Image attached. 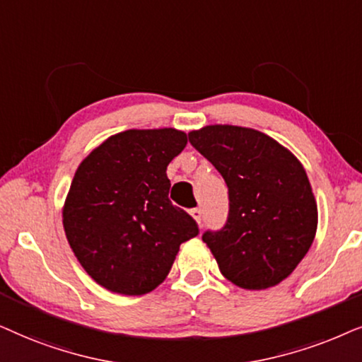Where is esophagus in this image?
Segmentation results:
<instances>
[{"instance_id":"1","label":"esophagus","mask_w":362,"mask_h":362,"mask_svg":"<svg viewBox=\"0 0 362 362\" xmlns=\"http://www.w3.org/2000/svg\"><path fill=\"white\" fill-rule=\"evenodd\" d=\"M190 215L197 220V223L202 225V216H204V215H202V210L200 209H192L190 210Z\"/></svg>"}]
</instances>
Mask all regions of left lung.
<instances>
[{
	"instance_id": "8db88e82",
	"label": "left lung",
	"mask_w": 362,
	"mask_h": 362,
	"mask_svg": "<svg viewBox=\"0 0 362 362\" xmlns=\"http://www.w3.org/2000/svg\"><path fill=\"white\" fill-rule=\"evenodd\" d=\"M189 141L228 187V218L202 240L221 274L245 290L290 276L316 235L317 206L300 160L272 137L237 125H206Z\"/></svg>"
}]
</instances>
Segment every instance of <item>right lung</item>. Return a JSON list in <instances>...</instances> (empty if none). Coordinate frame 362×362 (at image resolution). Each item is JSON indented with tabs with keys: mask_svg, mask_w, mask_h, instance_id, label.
<instances>
[{
	"mask_svg": "<svg viewBox=\"0 0 362 362\" xmlns=\"http://www.w3.org/2000/svg\"><path fill=\"white\" fill-rule=\"evenodd\" d=\"M187 146L175 129L125 131L77 167L62 225L83 268L100 286L139 296L156 290L199 225L168 200L167 165Z\"/></svg>",
	"mask_w": 362,
	"mask_h": 362,
	"instance_id": "obj_1",
	"label": "right lung"
}]
</instances>
